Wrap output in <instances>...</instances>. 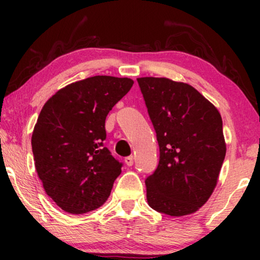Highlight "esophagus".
<instances>
[{
  "label": "esophagus",
  "instance_id": "34e87169",
  "mask_svg": "<svg viewBox=\"0 0 260 260\" xmlns=\"http://www.w3.org/2000/svg\"><path fill=\"white\" fill-rule=\"evenodd\" d=\"M124 161H125V165L129 166V167L134 165V157H133V156H127V157H125Z\"/></svg>",
  "mask_w": 260,
  "mask_h": 260
}]
</instances>
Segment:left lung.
<instances>
[{"label":"left lung","mask_w":260,"mask_h":260,"mask_svg":"<svg viewBox=\"0 0 260 260\" xmlns=\"http://www.w3.org/2000/svg\"><path fill=\"white\" fill-rule=\"evenodd\" d=\"M156 131L159 162L147 177V200L170 216L191 214L218 183L226 155L218 109L198 90L168 78H137Z\"/></svg>","instance_id":"obj_1"}]
</instances>
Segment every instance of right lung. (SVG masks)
Segmentation results:
<instances>
[{
	"label": "right lung",
	"instance_id": "1",
	"mask_svg": "<svg viewBox=\"0 0 260 260\" xmlns=\"http://www.w3.org/2000/svg\"><path fill=\"white\" fill-rule=\"evenodd\" d=\"M133 84L129 78H86L42 108L31 135L34 163L46 194L62 211L84 214L110 197L123 165L103 143L105 119Z\"/></svg>",
	"mask_w": 260,
	"mask_h": 260
}]
</instances>
